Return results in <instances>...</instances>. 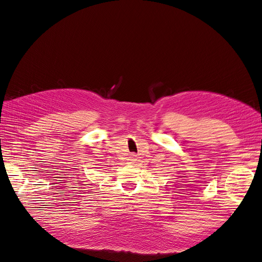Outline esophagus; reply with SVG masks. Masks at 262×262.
<instances>
[{
	"label": "esophagus",
	"mask_w": 262,
	"mask_h": 262,
	"mask_svg": "<svg viewBox=\"0 0 262 262\" xmlns=\"http://www.w3.org/2000/svg\"><path fill=\"white\" fill-rule=\"evenodd\" d=\"M128 160L130 163H135L136 160H137V156L135 155V154H132V155L129 156V158H128Z\"/></svg>",
	"instance_id": "34e87169"
}]
</instances>
